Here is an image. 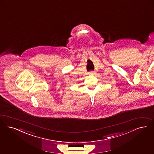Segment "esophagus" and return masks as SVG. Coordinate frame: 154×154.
<instances>
[{"label": "esophagus", "instance_id": "esophagus-1", "mask_svg": "<svg viewBox=\"0 0 154 154\" xmlns=\"http://www.w3.org/2000/svg\"><path fill=\"white\" fill-rule=\"evenodd\" d=\"M95 74H96V72H94V71H91L89 73V74L90 75H94Z\"/></svg>", "mask_w": 154, "mask_h": 154}]
</instances>
